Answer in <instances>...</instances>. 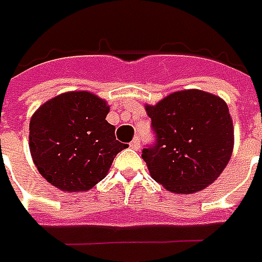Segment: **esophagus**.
Instances as JSON below:
<instances>
[{
    "label": "esophagus",
    "instance_id": "1",
    "mask_svg": "<svg viewBox=\"0 0 262 262\" xmlns=\"http://www.w3.org/2000/svg\"><path fill=\"white\" fill-rule=\"evenodd\" d=\"M129 146H131L133 149H135V151H138V149H140V148H141L140 138H138V137H137V138H134V140L131 141V144H129Z\"/></svg>",
    "mask_w": 262,
    "mask_h": 262
}]
</instances>
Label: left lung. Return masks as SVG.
I'll use <instances>...</instances> for the list:
<instances>
[{
    "mask_svg": "<svg viewBox=\"0 0 262 262\" xmlns=\"http://www.w3.org/2000/svg\"><path fill=\"white\" fill-rule=\"evenodd\" d=\"M157 144L142 151L152 179L172 193L203 190L222 175L234 148L229 107L216 94L190 89L146 104Z\"/></svg>",
    "mask_w": 262,
    "mask_h": 262,
    "instance_id": "obj_1",
    "label": "left lung"
}]
</instances>
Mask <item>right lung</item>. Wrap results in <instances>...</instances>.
<instances>
[{
  "label": "right lung",
  "instance_id": "right-lung-1",
  "mask_svg": "<svg viewBox=\"0 0 262 262\" xmlns=\"http://www.w3.org/2000/svg\"><path fill=\"white\" fill-rule=\"evenodd\" d=\"M107 101L90 92H68L48 100L31 117L29 151L39 173L69 193L86 192L108 173L127 145L105 120Z\"/></svg>",
  "mask_w": 262,
  "mask_h": 262
}]
</instances>
